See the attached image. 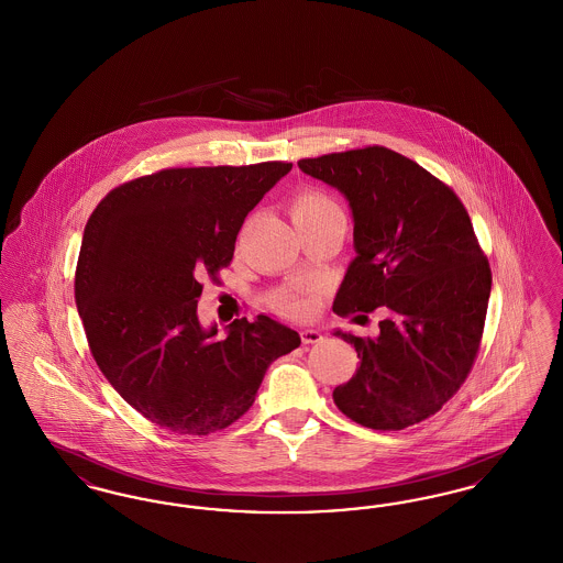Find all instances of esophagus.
Instances as JSON below:
<instances>
[{
    "label": "esophagus",
    "mask_w": 563,
    "mask_h": 563,
    "mask_svg": "<svg viewBox=\"0 0 563 563\" xmlns=\"http://www.w3.org/2000/svg\"><path fill=\"white\" fill-rule=\"evenodd\" d=\"M301 342L303 344H319V342H322V333L319 329H303L301 331Z\"/></svg>",
    "instance_id": "34e87169"
}]
</instances>
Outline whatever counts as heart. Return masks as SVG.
<instances>
[{
	"label": "heart",
	"instance_id": "b5f03b06",
	"mask_svg": "<svg viewBox=\"0 0 563 563\" xmlns=\"http://www.w3.org/2000/svg\"><path fill=\"white\" fill-rule=\"evenodd\" d=\"M335 211H342L340 205L322 194L319 189H306L301 191L291 205V219L294 223L299 221H306V219H314V217H321V214L335 213ZM269 306L283 314H301L306 310V301L299 299L294 291L285 289V291H276V294L269 297Z\"/></svg>",
	"mask_w": 563,
	"mask_h": 563
}]
</instances>
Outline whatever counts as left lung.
Wrapping results in <instances>:
<instances>
[{"mask_svg": "<svg viewBox=\"0 0 563 563\" xmlns=\"http://www.w3.org/2000/svg\"><path fill=\"white\" fill-rule=\"evenodd\" d=\"M297 166L340 189L352 211L356 257L333 312H388L375 338L333 331L358 354L356 374L333 390V401L367 429L422 422L454 397L482 342L492 272L468 213L445 184L386 147Z\"/></svg>", "mask_w": 563, "mask_h": 563, "instance_id": "obj_1", "label": "left lung"}]
</instances>
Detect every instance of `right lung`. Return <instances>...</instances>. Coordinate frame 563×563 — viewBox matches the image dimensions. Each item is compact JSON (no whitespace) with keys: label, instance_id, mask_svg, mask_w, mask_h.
<instances>
[{"label":"right lung","instance_id":"add662e5","mask_svg":"<svg viewBox=\"0 0 563 563\" xmlns=\"http://www.w3.org/2000/svg\"><path fill=\"white\" fill-rule=\"evenodd\" d=\"M291 162L166 168L111 189L90 214L76 306L118 395L179 434H211L253 405L269 365L301 344L266 314L217 333L198 321L200 276L234 257L244 217Z\"/></svg>","mask_w":563,"mask_h":563}]
</instances>
